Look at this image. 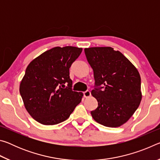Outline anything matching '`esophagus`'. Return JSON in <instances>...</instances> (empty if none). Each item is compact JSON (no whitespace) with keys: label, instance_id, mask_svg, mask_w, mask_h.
Listing matches in <instances>:
<instances>
[{"label":"esophagus","instance_id":"esophagus-1","mask_svg":"<svg viewBox=\"0 0 160 160\" xmlns=\"http://www.w3.org/2000/svg\"><path fill=\"white\" fill-rule=\"evenodd\" d=\"M90 95H91V93H90V92L89 91V90H86V91H85L83 92L84 97H89Z\"/></svg>","mask_w":160,"mask_h":160}]
</instances>
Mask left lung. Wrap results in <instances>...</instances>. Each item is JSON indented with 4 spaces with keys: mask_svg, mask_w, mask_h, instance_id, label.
<instances>
[{
    "mask_svg": "<svg viewBox=\"0 0 160 160\" xmlns=\"http://www.w3.org/2000/svg\"><path fill=\"white\" fill-rule=\"evenodd\" d=\"M85 53L94 72V88L91 93L98 102L92 116L104 126L123 125L141 101L138 71L120 51L112 47L85 48Z\"/></svg>",
    "mask_w": 160,
    "mask_h": 160,
    "instance_id": "obj_1",
    "label": "left lung"
}]
</instances>
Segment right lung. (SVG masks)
I'll return each mask as SVG.
<instances>
[{
  "label": "right lung",
  "instance_id": "add662e5",
  "mask_svg": "<svg viewBox=\"0 0 160 160\" xmlns=\"http://www.w3.org/2000/svg\"><path fill=\"white\" fill-rule=\"evenodd\" d=\"M82 50L74 47H54L27 67L20 93L27 111L39 123L63 122L81 102L82 93L72 90L69 69Z\"/></svg>",
  "mask_w": 160,
  "mask_h": 160
}]
</instances>
